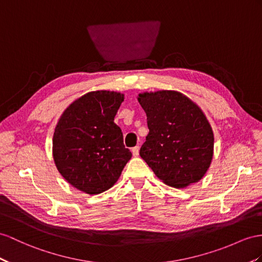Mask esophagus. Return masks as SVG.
Returning <instances> with one entry per match:
<instances>
[{
	"mask_svg": "<svg viewBox=\"0 0 262 262\" xmlns=\"http://www.w3.org/2000/svg\"><path fill=\"white\" fill-rule=\"evenodd\" d=\"M132 152H133V155H134V156L137 157V156L139 155V146L134 147V148L132 149Z\"/></svg>",
	"mask_w": 262,
	"mask_h": 262,
	"instance_id": "obj_1",
	"label": "esophagus"
}]
</instances>
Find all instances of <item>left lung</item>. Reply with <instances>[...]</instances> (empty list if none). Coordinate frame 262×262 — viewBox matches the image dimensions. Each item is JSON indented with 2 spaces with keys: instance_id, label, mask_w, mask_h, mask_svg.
Returning <instances> with one entry per match:
<instances>
[{
  "instance_id": "8db88e82",
  "label": "left lung",
  "mask_w": 262,
  "mask_h": 262,
  "mask_svg": "<svg viewBox=\"0 0 262 262\" xmlns=\"http://www.w3.org/2000/svg\"><path fill=\"white\" fill-rule=\"evenodd\" d=\"M137 99L149 129L140 157L166 185L198 183L213 156V133L204 112L176 91L145 92Z\"/></svg>"
}]
</instances>
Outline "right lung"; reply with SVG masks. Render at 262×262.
I'll return each instance as SVG.
<instances>
[{"mask_svg": "<svg viewBox=\"0 0 262 262\" xmlns=\"http://www.w3.org/2000/svg\"><path fill=\"white\" fill-rule=\"evenodd\" d=\"M124 94L86 93L67 107L53 136V158L67 183L89 195H97L120 177L132 158L122 129L114 123Z\"/></svg>", "mask_w": 262, "mask_h": 262, "instance_id": "obj_1", "label": "right lung"}]
</instances>
